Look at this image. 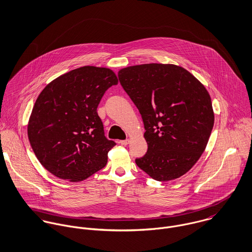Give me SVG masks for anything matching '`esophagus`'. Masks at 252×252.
I'll use <instances>...</instances> for the list:
<instances>
[{"label":"esophagus","mask_w":252,"mask_h":252,"mask_svg":"<svg viewBox=\"0 0 252 252\" xmlns=\"http://www.w3.org/2000/svg\"><path fill=\"white\" fill-rule=\"evenodd\" d=\"M130 143V140H122V141H119V144H122V145H127V144Z\"/></svg>","instance_id":"1"}]
</instances>
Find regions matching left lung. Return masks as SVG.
I'll list each match as a JSON object with an SVG mask.
<instances>
[{"mask_svg": "<svg viewBox=\"0 0 252 252\" xmlns=\"http://www.w3.org/2000/svg\"><path fill=\"white\" fill-rule=\"evenodd\" d=\"M118 77L144 121L148 148L136 159L138 167L158 181L186 174L205 151L215 123L205 86L173 64L131 66Z\"/></svg>", "mask_w": 252, "mask_h": 252, "instance_id": "1", "label": "left lung"}]
</instances>
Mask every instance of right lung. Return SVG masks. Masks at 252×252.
I'll list each match as a JSON object with an SVG mask.
<instances>
[{
  "mask_svg": "<svg viewBox=\"0 0 252 252\" xmlns=\"http://www.w3.org/2000/svg\"><path fill=\"white\" fill-rule=\"evenodd\" d=\"M108 68L84 66L66 72L40 92L28 123V138L40 164L55 177L77 182L103 169L115 145L105 137L97 108L116 85Z\"/></svg>",
  "mask_w": 252,
  "mask_h": 252,
  "instance_id": "obj_1",
  "label": "right lung"
}]
</instances>
